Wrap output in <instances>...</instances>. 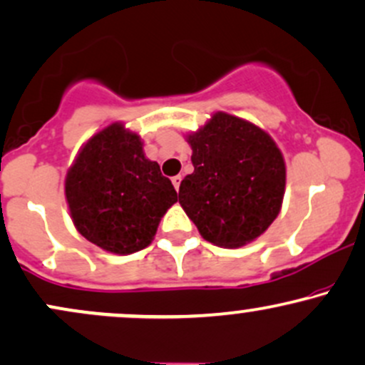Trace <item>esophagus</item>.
Instances as JSON below:
<instances>
[{
	"label": "esophagus",
	"mask_w": 365,
	"mask_h": 365,
	"mask_svg": "<svg viewBox=\"0 0 365 365\" xmlns=\"http://www.w3.org/2000/svg\"><path fill=\"white\" fill-rule=\"evenodd\" d=\"M171 182H173V187L177 188V192H178L180 183H182V175H177V177H173V178H171Z\"/></svg>",
	"instance_id": "obj_1"
}]
</instances>
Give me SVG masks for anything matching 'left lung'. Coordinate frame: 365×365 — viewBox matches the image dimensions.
<instances>
[{"mask_svg":"<svg viewBox=\"0 0 365 365\" xmlns=\"http://www.w3.org/2000/svg\"><path fill=\"white\" fill-rule=\"evenodd\" d=\"M194 173L178 202L204 240L238 249L261 237L282 211L287 165L273 137L225 111L185 135Z\"/></svg>","mask_w":365,"mask_h":365,"instance_id":"left-lung-1","label":"left lung"}]
</instances>
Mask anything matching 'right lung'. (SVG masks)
I'll return each mask as SVG.
<instances>
[{
	"label": "right lung",
	"instance_id": "add662e5",
	"mask_svg": "<svg viewBox=\"0 0 365 365\" xmlns=\"http://www.w3.org/2000/svg\"><path fill=\"white\" fill-rule=\"evenodd\" d=\"M65 199L73 226L106 252L128 255L145 249L177 190L144 140L123 121H113L78 149L65 177Z\"/></svg>",
	"mask_w": 365,
	"mask_h": 365
}]
</instances>
